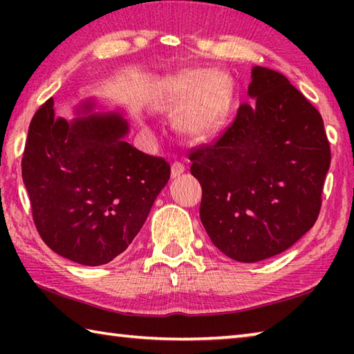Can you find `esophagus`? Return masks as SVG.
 Returning <instances> with one entry per match:
<instances>
[{
  "instance_id": "34e87169",
  "label": "esophagus",
  "mask_w": 354,
  "mask_h": 354,
  "mask_svg": "<svg viewBox=\"0 0 354 354\" xmlns=\"http://www.w3.org/2000/svg\"><path fill=\"white\" fill-rule=\"evenodd\" d=\"M183 171H184V165L181 162H175V164L171 165V175H173V178L179 176Z\"/></svg>"
}]
</instances>
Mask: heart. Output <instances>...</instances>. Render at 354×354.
I'll use <instances>...</instances> for the list:
<instances>
[{"label": "heart", "instance_id": "b5f03b06", "mask_svg": "<svg viewBox=\"0 0 354 354\" xmlns=\"http://www.w3.org/2000/svg\"><path fill=\"white\" fill-rule=\"evenodd\" d=\"M221 122V117H220V113H217V123H220Z\"/></svg>", "mask_w": 354, "mask_h": 354}]
</instances>
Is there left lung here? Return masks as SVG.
<instances>
[{
  "instance_id": "8db88e82",
  "label": "left lung",
  "mask_w": 354,
  "mask_h": 354,
  "mask_svg": "<svg viewBox=\"0 0 354 354\" xmlns=\"http://www.w3.org/2000/svg\"><path fill=\"white\" fill-rule=\"evenodd\" d=\"M53 104L34 113L21 159L34 225L57 254L103 266L140 231L170 165L124 140L129 127L120 113H93L87 101L70 122Z\"/></svg>"
}]
</instances>
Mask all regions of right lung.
<instances>
[{
    "label": "right lung",
    "mask_w": 354,
    "mask_h": 354,
    "mask_svg": "<svg viewBox=\"0 0 354 354\" xmlns=\"http://www.w3.org/2000/svg\"><path fill=\"white\" fill-rule=\"evenodd\" d=\"M248 95L231 127L189 154L203 226L239 262L283 253L313 227L331 160L320 112L286 76L254 67Z\"/></svg>",
    "instance_id": "right-lung-1"
}]
</instances>
